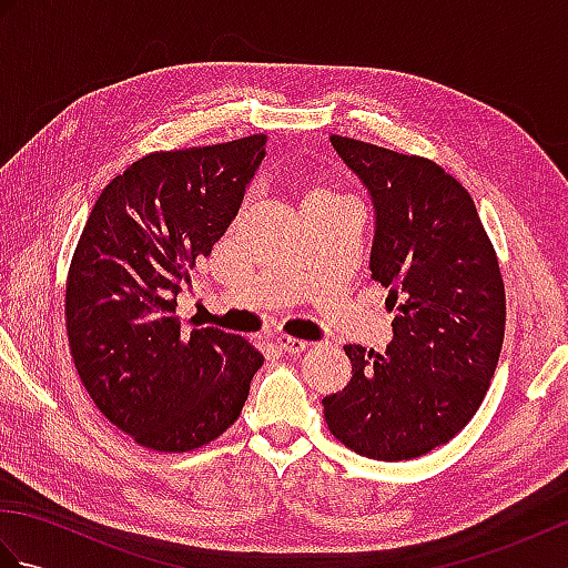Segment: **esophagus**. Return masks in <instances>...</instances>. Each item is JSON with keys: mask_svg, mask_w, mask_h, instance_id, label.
<instances>
[{"mask_svg": "<svg viewBox=\"0 0 568 568\" xmlns=\"http://www.w3.org/2000/svg\"><path fill=\"white\" fill-rule=\"evenodd\" d=\"M275 346L281 348V352H287V354H303L307 348V342L295 339V336H287V334H277Z\"/></svg>", "mask_w": 568, "mask_h": 568, "instance_id": "34e87169", "label": "esophagus"}]
</instances>
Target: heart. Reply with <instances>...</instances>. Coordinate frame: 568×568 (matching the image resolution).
Masks as SVG:
<instances>
[{
	"instance_id": "1",
	"label": "heart",
	"mask_w": 568,
	"mask_h": 568,
	"mask_svg": "<svg viewBox=\"0 0 568 568\" xmlns=\"http://www.w3.org/2000/svg\"><path fill=\"white\" fill-rule=\"evenodd\" d=\"M320 192H327V190H320Z\"/></svg>"
}]
</instances>
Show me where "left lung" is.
<instances>
[{
  "label": "left lung",
  "instance_id": "left-lung-1",
  "mask_svg": "<svg viewBox=\"0 0 568 568\" xmlns=\"http://www.w3.org/2000/svg\"><path fill=\"white\" fill-rule=\"evenodd\" d=\"M376 207L371 275L395 310L385 354L348 344L352 381L324 397L336 439L407 462L454 439L478 413L505 336V285L476 204L422 155L329 136Z\"/></svg>",
  "mask_w": 568,
  "mask_h": 568
}]
</instances>
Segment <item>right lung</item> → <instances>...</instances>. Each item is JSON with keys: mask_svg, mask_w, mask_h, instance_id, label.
Wrapping results in <instances>:
<instances>
[{"mask_svg": "<svg viewBox=\"0 0 568 568\" xmlns=\"http://www.w3.org/2000/svg\"><path fill=\"white\" fill-rule=\"evenodd\" d=\"M265 134L153 151L94 202L65 283L84 390L146 449L183 454L234 425L263 354L214 327L180 332L175 297L239 212Z\"/></svg>", "mask_w": 568, "mask_h": 568, "instance_id": "obj_1", "label": "right lung"}]
</instances>
